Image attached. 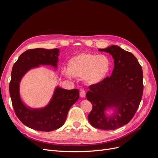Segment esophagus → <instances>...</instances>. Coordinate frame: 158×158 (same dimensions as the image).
Wrapping results in <instances>:
<instances>
[{
    "label": "esophagus",
    "instance_id": "esophagus-1",
    "mask_svg": "<svg viewBox=\"0 0 158 158\" xmlns=\"http://www.w3.org/2000/svg\"><path fill=\"white\" fill-rule=\"evenodd\" d=\"M80 95L81 98H85V90L81 89L80 90Z\"/></svg>",
    "mask_w": 158,
    "mask_h": 158
}]
</instances>
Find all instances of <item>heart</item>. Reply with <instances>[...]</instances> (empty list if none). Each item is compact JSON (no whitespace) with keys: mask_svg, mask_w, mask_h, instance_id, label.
I'll list each match as a JSON object with an SVG mask.
<instances>
[{"mask_svg":"<svg viewBox=\"0 0 158 158\" xmlns=\"http://www.w3.org/2000/svg\"><path fill=\"white\" fill-rule=\"evenodd\" d=\"M110 68L111 62L106 55L81 53L72 57L63 73L68 78L82 77L86 84L94 85L103 80Z\"/></svg>","mask_w":158,"mask_h":158,"instance_id":"obj_1","label":"heart"}]
</instances>
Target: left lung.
Returning <instances> with one entry per match:
<instances>
[{"instance_id":"1","label":"left lung","mask_w":158,"mask_h":158,"mask_svg":"<svg viewBox=\"0 0 158 158\" xmlns=\"http://www.w3.org/2000/svg\"><path fill=\"white\" fill-rule=\"evenodd\" d=\"M98 50L112 55L114 69L111 76L89 87L86 98L93 109L88 120L95 128L114 130L127 125L139 107L144 88L142 69L133 54L117 45ZM110 110L113 113L108 114Z\"/></svg>"}]
</instances>
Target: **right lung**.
<instances>
[{
    "label": "right lung",
    "mask_w": 158,
    "mask_h": 158,
    "mask_svg": "<svg viewBox=\"0 0 158 158\" xmlns=\"http://www.w3.org/2000/svg\"><path fill=\"white\" fill-rule=\"evenodd\" d=\"M59 49H29L19 56L14 63L11 73L9 91L13 108L18 118L26 126L33 130L49 132L64 125L70 108L79 99L78 89H66L56 86L49 102L45 107H30L22 102L20 85L22 78L28 71L51 66L56 69L59 56Z\"/></svg>",
    "instance_id": "add662e5"
}]
</instances>
